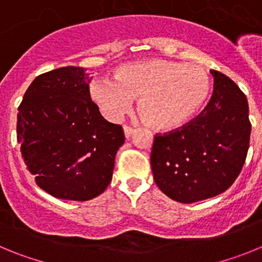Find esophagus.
<instances>
[{"mask_svg": "<svg viewBox=\"0 0 262 262\" xmlns=\"http://www.w3.org/2000/svg\"><path fill=\"white\" fill-rule=\"evenodd\" d=\"M123 131H124V135H126V138H129V136L133 135L135 129H134L131 126H127V124H124V126H123Z\"/></svg>", "mask_w": 262, "mask_h": 262, "instance_id": "1", "label": "esophagus"}]
</instances>
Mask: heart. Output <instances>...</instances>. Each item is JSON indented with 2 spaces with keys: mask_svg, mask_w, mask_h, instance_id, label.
Instances as JSON below:
<instances>
[{
  "mask_svg": "<svg viewBox=\"0 0 262 262\" xmlns=\"http://www.w3.org/2000/svg\"><path fill=\"white\" fill-rule=\"evenodd\" d=\"M211 78L205 68L164 59L122 66L113 78L90 86L92 98L108 118L117 119L139 98L145 123L156 129L182 126L200 111L210 94Z\"/></svg>",
  "mask_w": 262,
  "mask_h": 262,
  "instance_id": "obj_1",
  "label": "heart"
}]
</instances>
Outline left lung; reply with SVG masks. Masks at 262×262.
Segmentation results:
<instances>
[{"label":"left lung","instance_id":"obj_1","mask_svg":"<svg viewBox=\"0 0 262 262\" xmlns=\"http://www.w3.org/2000/svg\"><path fill=\"white\" fill-rule=\"evenodd\" d=\"M209 103L182 127L156 134L151 168L159 189L181 203L207 200L235 182L251 138L248 101L239 86L217 71Z\"/></svg>","mask_w":262,"mask_h":262}]
</instances>
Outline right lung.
Segmentation results:
<instances>
[{
    "label": "right lung",
    "instance_id": "add662e5",
    "mask_svg": "<svg viewBox=\"0 0 262 262\" xmlns=\"http://www.w3.org/2000/svg\"><path fill=\"white\" fill-rule=\"evenodd\" d=\"M86 68L62 67L32 81L18 107L17 140L27 169L55 198L89 201L105 191L123 128L92 101Z\"/></svg>",
    "mask_w": 262,
    "mask_h": 262
}]
</instances>
